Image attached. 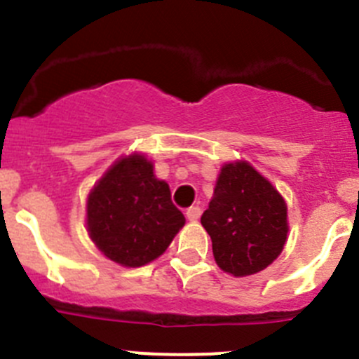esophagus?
<instances>
[{
  "label": "esophagus",
  "instance_id": "obj_1",
  "mask_svg": "<svg viewBox=\"0 0 359 359\" xmlns=\"http://www.w3.org/2000/svg\"><path fill=\"white\" fill-rule=\"evenodd\" d=\"M200 215H201V210L198 208V206H191V208H187L186 212L187 220H191V222H196V220L200 219Z\"/></svg>",
  "mask_w": 359,
  "mask_h": 359
}]
</instances>
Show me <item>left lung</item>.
Returning <instances> with one entry per match:
<instances>
[{
    "label": "left lung",
    "mask_w": 359,
    "mask_h": 359,
    "mask_svg": "<svg viewBox=\"0 0 359 359\" xmlns=\"http://www.w3.org/2000/svg\"><path fill=\"white\" fill-rule=\"evenodd\" d=\"M201 224L212 238L215 262L236 278L260 273L283 252L287 203L247 161L226 163Z\"/></svg>",
    "instance_id": "1"
}]
</instances>
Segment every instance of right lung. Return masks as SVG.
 I'll use <instances>...</instances> for the list:
<instances>
[{"label": "right lung", "mask_w": 359, "mask_h": 359, "mask_svg": "<svg viewBox=\"0 0 359 359\" xmlns=\"http://www.w3.org/2000/svg\"><path fill=\"white\" fill-rule=\"evenodd\" d=\"M186 224L170 187L154 175L144 154L121 156L92 187L86 200V231L95 247L125 267L153 262Z\"/></svg>", "instance_id": "add662e5"}]
</instances>
